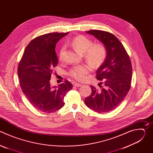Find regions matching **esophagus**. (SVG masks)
<instances>
[{
    "mask_svg": "<svg viewBox=\"0 0 153 153\" xmlns=\"http://www.w3.org/2000/svg\"><path fill=\"white\" fill-rule=\"evenodd\" d=\"M73 85L74 86H82V84H80V83H74V84H73Z\"/></svg>",
    "mask_w": 153,
    "mask_h": 153,
    "instance_id": "34e87169",
    "label": "esophagus"
}]
</instances>
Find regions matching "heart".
Instances as JSON below:
<instances>
[{"label":"heart","instance_id":"1","mask_svg":"<svg viewBox=\"0 0 153 153\" xmlns=\"http://www.w3.org/2000/svg\"><path fill=\"white\" fill-rule=\"evenodd\" d=\"M78 53L85 54L86 60L90 63L94 67H98L103 63L106 57V49L103 44L100 43H94L93 41L85 36L80 35L75 37L68 43ZM65 53V47L61 48L59 59L62 60ZM91 70L90 65L88 64H82L76 65L69 71L70 76L79 81L83 80L86 74Z\"/></svg>","mask_w":153,"mask_h":153}]
</instances>
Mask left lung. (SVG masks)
I'll return each mask as SVG.
<instances>
[{
    "label": "left lung",
    "mask_w": 153,
    "mask_h": 153,
    "mask_svg": "<svg viewBox=\"0 0 153 153\" xmlns=\"http://www.w3.org/2000/svg\"><path fill=\"white\" fill-rule=\"evenodd\" d=\"M99 40L106 49V57L97 70V79L104 88L98 90L90 86L91 94L85 99V105L99 113H108L124 100L131 87L132 66L129 57L119 40L113 34L101 30L86 31Z\"/></svg>",
    "instance_id": "8db88e82"
}]
</instances>
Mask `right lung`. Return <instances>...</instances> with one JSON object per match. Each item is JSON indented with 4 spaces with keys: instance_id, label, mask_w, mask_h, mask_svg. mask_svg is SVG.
<instances>
[{
    "instance_id": "add662e5",
    "label": "right lung",
    "mask_w": 153,
    "mask_h": 153,
    "mask_svg": "<svg viewBox=\"0 0 153 153\" xmlns=\"http://www.w3.org/2000/svg\"><path fill=\"white\" fill-rule=\"evenodd\" d=\"M68 33H52L38 36L26 47L17 69L24 94L37 110L50 113L62 108L63 98L73 88L67 80L58 87L50 85L53 69L58 63L55 51L57 42Z\"/></svg>"
}]
</instances>
